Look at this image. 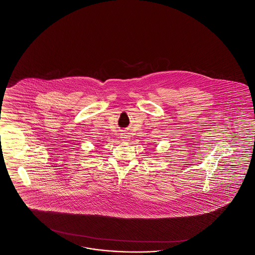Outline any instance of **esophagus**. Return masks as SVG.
Returning a JSON list of instances; mask_svg holds the SVG:
<instances>
[{"label": "esophagus", "mask_w": 255, "mask_h": 255, "mask_svg": "<svg viewBox=\"0 0 255 255\" xmlns=\"http://www.w3.org/2000/svg\"><path fill=\"white\" fill-rule=\"evenodd\" d=\"M121 138H122V140H124V141H129L130 135H129L127 132H124V133L121 135Z\"/></svg>", "instance_id": "esophagus-1"}]
</instances>
